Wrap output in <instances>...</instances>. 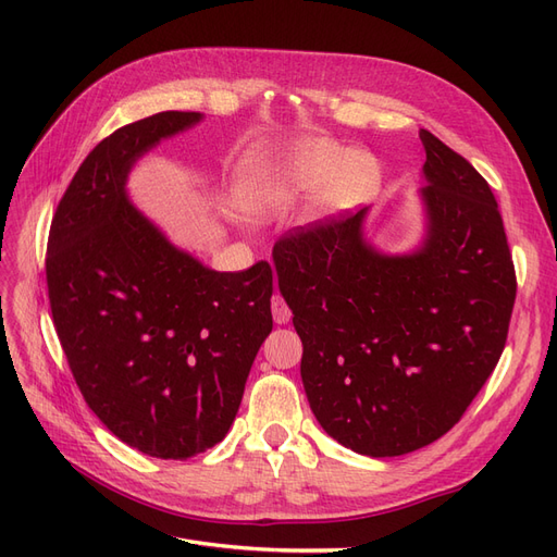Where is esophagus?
<instances>
[{
  "instance_id": "esophagus-1",
  "label": "esophagus",
  "mask_w": 557,
  "mask_h": 557,
  "mask_svg": "<svg viewBox=\"0 0 557 557\" xmlns=\"http://www.w3.org/2000/svg\"><path fill=\"white\" fill-rule=\"evenodd\" d=\"M272 315H274V320H276L278 325L290 323L293 311H290V307H288V301H285L281 295H274V297H272Z\"/></svg>"
}]
</instances>
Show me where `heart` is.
Instances as JSON below:
<instances>
[{"instance_id": "1", "label": "heart", "mask_w": 557, "mask_h": 557, "mask_svg": "<svg viewBox=\"0 0 557 557\" xmlns=\"http://www.w3.org/2000/svg\"><path fill=\"white\" fill-rule=\"evenodd\" d=\"M374 178L376 166L367 156H344V150L330 141H307L281 160L252 164L242 193L250 211L274 213L327 180L320 205L344 207L360 197Z\"/></svg>"}]
</instances>
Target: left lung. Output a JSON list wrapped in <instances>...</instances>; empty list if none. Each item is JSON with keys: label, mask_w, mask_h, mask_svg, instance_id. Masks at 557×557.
Listing matches in <instances>:
<instances>
[{"label": "left lung", "mask_w": 557, "mask_h": 557, "mask_svg": "<svg viewBox=\"0 0 557 557\" xmlns=\"http://www.w3.org/2000/svg\"><path fill=\"white\" fill-rule=\"evenodd\" d=\"M418 252L385 258L362 239L364 211L295 227L276 242L281 295L301 339V381L323 430L393 458L446 434L507 344L516 269L497 199L428 129Z\"/></svg>", "instance_id": "1"}]
</instances>
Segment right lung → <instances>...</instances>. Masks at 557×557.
I'll return each mask as SVG.
<instances>
[{
  "label": "right lung",
  "instance_id": "add662e5",
  "mask_svg": "<svg viewBox=\"0 0 557 557\" xmlns=\"http://www.w3.org/2000/svg\"><path fill=\"white\" fill-rule=\"evenodd\" d=\"M199 117L162 111L97 144L60 199L46 252L50 313L83 399L117 440L160 460L223 442L272 332L267 260L213 272L125 197L132 162Z\"/></svg>",
  "mask_w": 557,
  "mask_h": 557
}]
</instances>
